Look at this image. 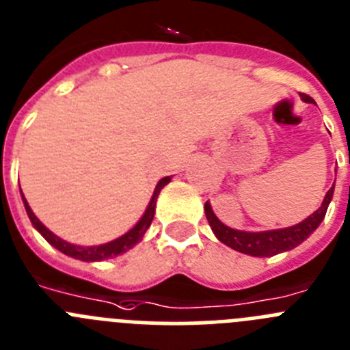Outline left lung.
Segmentation results:
<instances>
[{
  "mask_svg": "<svg viewBox=\"0 0 350 350\" xmlns=\"http://www.w3.org/2000/svg\"><path fill=\"white\" fill-rule=\"evenodd\" d=\"M302 100L314 104L312 98L309 95H302ZM333 187L326 192L325 200H323L321 206L317 208L312 215H309L304 222L297 224V226L284 227V229H274V230H264V232H246V230H236L230 229V227L224 226L217 215L211 210V204L204 203V213H206L208 224H210L211 230L215 232V236L219 238V241H222L224 245L230 246L236 252L246 253V255L252 256H272L278 255L281 252H288V250H293L295 246H299L300 243L306 241L310 234L319 227V224L325 219L326 210H328V204L333 198Z\"/></svg>",
  "mask_w": 350,
  "mask_h": 350,
  "instance_id": "left-lung-1",
  "label": "left lung"
}]
</instances>
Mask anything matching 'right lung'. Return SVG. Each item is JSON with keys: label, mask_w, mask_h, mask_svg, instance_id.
<instances>
[{"label": "right lung", "mask_w": 350, "mask_h": 350, "mask_svg": "<svg viewBox=\"0 0 350 350\" xmlns=\"http://www.w3.org/2000/svg\"><path fill=\"white\" fill-rule=\"evenodd\" d=\"M170 180H172V178L165 177L158 182V185H156V189H154V194H152V198H150L149 206H147L146 213L142 215V219L135 224V227H133V229H130L126 234H123L121 238L114 239V241L105 243V245H98V246H78V245H72V243L64 241V239H60L59 236H55V234L51 232V230H48L46 227H44L43 224L38 220V217L33 213V210H31L29 203L25 201L24 194H22V201H24L25 211H27L29 219H31L33 226L40 230L41 236H43V238L46 239L51 246H55V248L59 250V252H62L64 255L72 256V258H78V260L98 262V260H105V258H112V256L121 255V253H124V252H128L130 248H133V246H135L139 241H142L144 234H146V230L149 229L150 222H152V219H154L156 200H158L161 189L165 187Z\"/></svg>", "instance_id": "add662e5"}]
</instances>
